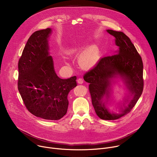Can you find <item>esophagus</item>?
Returning a JSON list of instances; mask_svg holds the SVG:
<instances>
[{"label":"esophagus","instance_id":"34e87169","mask_svg":"<svg viewBox=\"0 0 157 157\" xmlns=\"http://www.w3.org/2000/svg\"><path fill=\"white\" fill-rule=\"evenodd\" d=\"M77 82L79 83V84H82L83 83V79L82 78H78L77 79Z\"/></svg>","mask_w":157,"mask_h":157}]
</instances>
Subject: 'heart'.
<instances>
[{"instance_id": "b5f03b06", "label": "heart", "mask_w": 157, "mask_h": 157, "mask_svg": "<svg viewBox=\"0 0 157 157\" xmlns=\"http://www.w3.org/2000/svg\"><path fill=\"white\" fill-rule=\"evenodd\" d=\"M74 54L75 52H70ZM98 60V53L94 50H88L83 52L79 56V62L84 68H89L96 64Z\"/></svg>"}]
</instances>
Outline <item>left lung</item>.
Returning <instances> with one entry per match:
<instances>
[{"label":"left lung","mask_w":157,"mask_h":157,"mask_svg":"<svg viewBox=\"0 0 157 157\" xmlns=\"http://www.w3.org/2000/svg\"><path fill=\"white\" fill-rule=\"evenodd\" d=\"M107 32L115 37V43L119 47L117 54L102 58L83 78L89 83V92L96 114L101 119L110 121L128 114L142 95L143 62L135 46L125 34L113 30H107ZM119 77L123 81L130 95L124 98L120 113L117 114L109 112L106 107L105 97L106 99L110 98L111 87L115 82L114 79Z\"/></svg>","instance_id":"left-lung-1"}]
</instances>
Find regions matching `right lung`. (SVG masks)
Wrapping results in <instances>:
<instances>
[{"instance_id": "right-lung-1", "label": "right lung", "mask_w": 157, "mask_h": 157, "mask_svg": "<svg viewBox=\"0 0 157 157\" xmlns=\"http://www.w3.org/2000/svg\"><path fill=\"white\" fill-rule=\"evenodd\" d=\"M52 29L34 32L18 61V89L28 110L46 120H59L67 113L68 95L77 86L76 76L61 79L50 55L48 37Z\"/></svg>"}]
</instances>
